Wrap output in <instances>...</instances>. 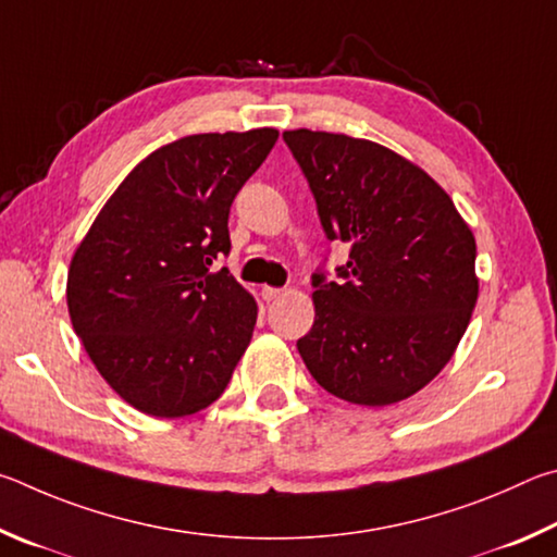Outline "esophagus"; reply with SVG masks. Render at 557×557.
Wrapping results in <instances>:
<instances>
[{
  "instance_id": "34e87169",
  "label": "esophagus",
  "mask_w": 557,
  "mask_h": 557,
  "mask_svg": "<svg viewBox=\"0 0 557 557\" xmlns=\"http://www.w3.org/2000/svg\"><path fill=\"white\" fill-rule=\"evenodd\" d=\"M281 296H284V290H281V288H271V286H263L261 288V298L267 300V304H271V300H276Z\"/></svg>"
}]
</instances>
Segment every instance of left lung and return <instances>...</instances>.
I'll list each match as a JSON object with an SVG mask.
<instances>
[{
  "label": "left lung",
  "instance_id": "left-lung-1",
  "mask_svg": "<svg viewBox=\"0 0 557 557\" xmlns=\"http://www.w3.org/2000/svg\"><path fill=\"white\" fill-rule=\"evenodd\" d=\"M327 239L349 244L337 281L313 276L315 323L298 352L315 382L359 406H392L443 372L480 296L476 244L421 165L347 134L290 129Z\"/></svg>",
  "mask_w": 557,
  "mask_h": 557
}]
</instances>
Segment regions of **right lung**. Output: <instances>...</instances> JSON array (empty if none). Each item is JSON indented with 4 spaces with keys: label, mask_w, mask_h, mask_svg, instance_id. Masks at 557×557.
I'll return each instance as SVG.
<instances>
[{
    "label": "right lung",
    "mask_w": 557,
    "mask_h": 557,
    "mask_svg": "<svg viewBox=\"0 0 557 557\" xmlns=\"http://www.w3.org/2000/svg\"><path fill=\"white\" fill-rule=\"evenodd\" d=\"M278 132L193 134L146 156L73 253L67 313L97 372L136 411L218 401L251 343L257 300L227 269L234 195Z\"/></svg>",
    "instance_id": "1"
}]
</instances>
